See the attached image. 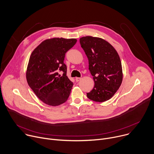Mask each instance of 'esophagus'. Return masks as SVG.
<instances>
[{
  "mask_svg": "<svg viewBox=\"0 0 154 154\" xmlns=\"http://www.w3.org/2000/svg\"><path fill=\"white\" fill-rule=\"evenodd\" d=\"M81 79H82V78H80V77H76V78H75V81H76L77 82H79V81L81 80Z\"/></svg>",
  "mask_w": 154,
  "mask_h": 154,
  "instance_id": "obj_1",
  "label": "esophagus"
}]
</instances>
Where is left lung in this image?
<instances>
[{
	"instance_id": "1",
	"label": "left lung",
	"mask_w": 154,
	"mask_h": 154,
	"mask_svg": "<svg viewBox=\"0 0 154 154\" xmlns=\"http://www.w3.org/2000/svg\"><path fill=\"white\" fill-rule=\"evenodd\" d=\"M80 43L88 59L94 82L93 89L86 94L87 97L97 102L106 101L114 96L122 82L120 57L114 47L102 38L83 36Z\"/></svg>"
}]
</instances>
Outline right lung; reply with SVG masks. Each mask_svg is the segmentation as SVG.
Segmentation results:
<instances>
[{
    "instance_id": "add662e5",
    "label": "right lung",
    "mask_w": 154,
    "mask_h": 154,
    "mask_svg": "<svg viewBox=\"0 0 154 154\" xmlns=\"http://www.w3.org/2000/svg\"><path fill=\"white\" fill-rule=\"evenodd\" d=\"M75 38H52L43 41L32 52L26 71L28 85L44 103L58 106L68 99L73 83L66 76L65 54L77 42ZM59 70L63 71L61 76Z\"/></svg>"
}]
</instances>
